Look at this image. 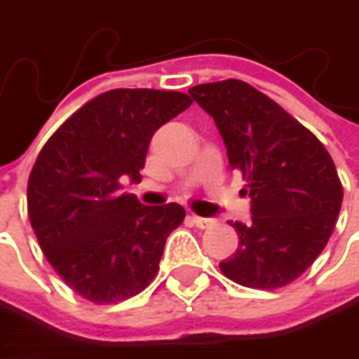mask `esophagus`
I'll return each mask as SVG.
<instances>
[{"label": "esophagus", "mask_w": 359, "mask_h": 359, "mask_svg": "<svg viewBox=\"0 0 359 359\" xmlns=\"http://www.w3.org/2000/svg\"><path fill=\"white\" fill-rule=\"evenodd\" d=\"M191 218V222L195 224V226H199V229H210L212 224H214V218H203V216H189Z\"/></svg>", "instance_id": "esophagus-1"}]
</instances>
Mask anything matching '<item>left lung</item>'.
Listing matches in <instances>:
<instances>
[{
  "instance_id": "8db88e82",
  "label": "left lung",
  "mask_w": 359,
  "mask_h": 359,
  "mask_svg": "<svg viewBox=\"0 0 359 359\" xmlns=\"http://www.w3.org/2000/svg\"><path fill=\"white\" fill-rule=\"evenodd\" d=\"M189 95L214 118L251 197V222H233L239 250L220 262L222 274L251 289L289 285L334 229L343 187L332 158L306 126L243 81L197 85Z\"/></svg>"
}]
</instances>
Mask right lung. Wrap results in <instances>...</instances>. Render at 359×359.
<instances>
[{"label":"right lung","instance_id":"1","mask_svg":"<svg viewBox=\"0 0 359 359\" xmlns=\"http://www.w3.org/2000/svg\"><path fill=\"white\" fill-rule=\"evenodd\" d=\"M189 106L177 91L114 89L70 116L41 149L27 189L29 218L47 262L85 299H128L158 274L184 210L143 205L122 193V180H141L154 133Z\"/></svg>","mask_w":359,"mask_h":359}]
</instances>
